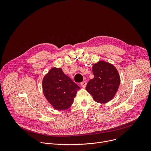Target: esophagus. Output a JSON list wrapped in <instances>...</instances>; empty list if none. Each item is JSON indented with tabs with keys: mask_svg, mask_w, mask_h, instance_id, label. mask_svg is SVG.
I'll return each mask as SVG.
<instances>
[{
	"mask_svg": "<svg viewBox=\"0 0 151 151\" xmlns=\"http://www.w3.org/2000/svg\"><path fill=\"white\" fill-rule=\"evenodd\" d=\"M86 85H87V82L86 81H83L81 83V86L82 88H85L86 87Z\"/></svg>",
	"mask_w": 151,
	"mask_h": 151,
	"instance_id": "1",
	"label": "esophagus"
}]
</instances>
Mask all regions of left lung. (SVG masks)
Listing matches in <instances>:
<instances>
[{
  "label": "left lung",
  "mask_w": 151,
  "mask_h": 151,
  "mask_svg": "<svg viewBox=\"0 0 151 151\" xmlns=\"http://www.w3.org/2000/svg\"><path fill=\"white\" fill-rule=\"evenodd\" d=\"M94 78L90 79L86 90L94 100L100 103L111 101L117 92L120 84V77L112 64L100 61L93 66Z\"/></svg>",
  "instance_id": "8db88e82"
}]
</instances>
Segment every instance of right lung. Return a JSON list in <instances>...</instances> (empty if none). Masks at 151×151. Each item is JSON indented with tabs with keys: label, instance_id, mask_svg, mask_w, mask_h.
<instances>
[{
	"label": "right lung",
	"instance_id": "add662e5",
	"mask_svg": "<svg viewBox=\"0 0 151 151\" xmlns=\"http://www.w3.org/2000/svg\"><path fill=\"white\" fill-rule=\"evenodd\" d=\"M43 92L48 102L57 110H66L72 106L79 86L66 75L61 68H54L44 76Z\"/></svg>",
	"mask_w": 151,
	"mask_h": 151
}]
</instances>
